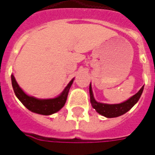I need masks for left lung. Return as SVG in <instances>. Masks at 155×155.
Listing matches in <instances>:
<instances>
[{
	"instance_id": "left-lung-1",
	"label": "left lung",
	"mask_w": 155,
	"mask_h": 155,
	"mask_svg": "<svg viewBox=\"0 0 155 155\" xmlns=\"http://www.w3.org/2000/svg\"><path fill=\"white\" fill-rule=\"evenodd\" d=\"M144 90V86L141 87V89L136 93V94L133 95L129 99H127L123 103L117 104H107L99 103L95 100L94 94H93L92 87L91 83L89 84V94H90V103L92 107L96 110V112L100 115L112 118V117H117L119 116H121L127 113L129 110L135 104L137 103L141 96L142 93Z\"/></svg>"
}]
</instances>
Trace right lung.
<instances>
[{
    "mask_svg": "<svg viewBox=\"0 0 155 155\" xmlns=\"http://www.w3.org/2000/svg\"><path fill=\"white\" fill-rule=\"evenodd\" d=\"M73 81H74V79H72L71 81H70V83L67 84V86L65 88L62 93L56 98L40 99V98H37L25 94L16 82L14 74H11L12 87H13L14 92L16 95L17 98H19V100L31 112L46 116L51 115L53 113H57L64 107L66 102L69 90L73 84Z\"/></svg>",
    "mask_w": 155,
    "mask_h": 155,
    "instance_id": "add662e5",
    "label": "right lung"
}]
</instances>
